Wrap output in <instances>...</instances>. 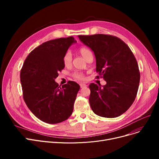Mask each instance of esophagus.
I'll list each match as a JSON object with an SVG mask.
<instances>
[{
  "instance_id": "obj_1",
  "label": "esophagus",
  "mask_w": 159,
  "mask_h": 159,
  "mask_svg": "<svg viewBox=\"0 0 159 159\" xmlns=\"http://www.w3.org/2000/svg\"><path fill=\"white\" fill-rule=\"evenodd\" d=\"M86 86H87V85H86V84H84V83H80V87L81 88H85V87H86Z\"/></svg>"
}]
</instances>
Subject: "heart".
Returning a JSON list of instances; mask_svg holds the SVG:
<instances>
[{
  "mask_svg": "<svg viewBox=\"0 0 159 159\" xmlns=\"http://www.w3.org/2000/svg\"><path fill=\"white\" fill-rule=\"evenodd\" d=\"M78 52L83 57V58H84L85 60H86L89 56L92 55V52H91V50L84 46L79 48L78 49ZM71 61H72L71 53L70 52H67L64 55V57H63V63L64 66H70L71 63ZM72 77L75 79L80 80H83L85 79V76L84 73L80 71H75L73 73Z\"/></svg>",
  "mask_w": 159,
  "mask_h": 159,
  "instance_id": "obj_1",
  "label": "heart"
}]
</instances>
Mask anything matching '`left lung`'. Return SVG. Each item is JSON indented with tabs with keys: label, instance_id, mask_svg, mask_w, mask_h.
I'll list each match as a JSON object with an SVG mask.
<instances>
[{
	"label": "left lung",
	"instance_id": "1",
	"mask_svg": "<svg viewBox=\"0 0 159 159\" xmlns=\"http://www.w3.org/2000/svg\"><path fill=\"white\" fill-rule=\"evenodd\" d=\"M83 43L93 50L96 71L106 84H89V102L97 115L115 118L126 112L134 102L140 82L136 58L120 39L104 34L79 35Z\"/></svg>",
	"mask_w": 159,
	"mask_h": 159
}]
</instances>
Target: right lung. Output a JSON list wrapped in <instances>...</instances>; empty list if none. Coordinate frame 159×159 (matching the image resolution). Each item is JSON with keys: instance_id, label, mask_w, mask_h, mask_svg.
<instances>
[{"instance_id": "right-lung-1", "label": "right lung", "mask_w": 159, "mask_h": 159, "mask_svg": "<svg viewBox=\"0 0 159 159\" xmlns=\"http://www.w3.org/2000/svg\"><path fill=\"white\" fill-rule=\"evenodd\" d=\"M76 43L73 37L48 40L35 48L20 70L24 101L40 120L57 124L68 119L80 89L73 81L58 86L54 80L64 68V55Z\"/></svg>"}]
</instances>
